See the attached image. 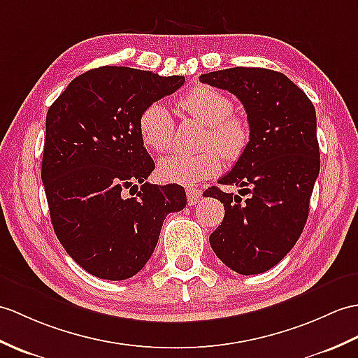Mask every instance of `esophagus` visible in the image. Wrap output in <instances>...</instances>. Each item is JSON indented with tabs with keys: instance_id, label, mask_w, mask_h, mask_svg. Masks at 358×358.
I'll use <instances>...</instances> for the list:
<instances>
[{
	"instance_id": "esophagus-1",
	"label": "esophagus",
	"mask_w": 358,
	"mask_h": 358,
	"mask_svg": "<svg viewBox=\"0 0 358 358\" xmlns=\"http://www.w3.org/2000/svg\"><path fill=\"white\" fill-rule=\"evenodd\" d=\"M186 195H187V203L192 206L195 204L199 198H201L203 192L199 189H195V187H187L186 189Z\"/></svg>"
}]
</instances>
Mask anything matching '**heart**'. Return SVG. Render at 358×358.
Returning <instances> with one entry per match:
<instances>
[{"label": "heart", "mask_w": 358, "mask_h": 358, "mask_svg": "<svg viewBox=\"0 0 358 358\" xmlns=\"http://www.w3.org/2000/svg\"><path fill=\"white\" fill-rule=\"evenodd\" d=\"M178 103L182 113L207 124L203 146L209 149L199 154L164 157L157 166V176L168 185L189 186L218 176L222 166L219 150L227 160H238L250 141V127L245 119L234 114L231 99L212 87H194L181 96ZM173 132L176 122L162 102L149 103L140 113L138 134L141 143L151 151H168L172 146Z\"/></svg>", "instance_id": "heart-1"}]
</instances>
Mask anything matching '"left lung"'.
I'll return each instance as SVG.
<instances>
[{"label":"left lung","instance_id":"obj_1","mask_svg":"<svg viewBox=\"0 0 358 358\" xmlns=\"http://www.w3.org/2000/svg\"><path fill=\"white\" fill-rule=\"evenodd\" d=\"M199 80L235 94L247 113L250 141L218 182L238 195L209 187L204 196L224 204V220L209 241L212 250L239 274L273 268L302 235L320 171L317 122L313 102L285 74L235 69L201 74Z\"/></svg>","mask_w":358,"mask_h":358}]
</instances>
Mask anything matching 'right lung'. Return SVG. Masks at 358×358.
Listing matches in <instances>:
<instances>
[{"label": "right lung", "mask_w": 358, "mask_h": 358, "mask_svg": "<svg viewBox=\"0 0 358 358\" xmlns=\"http://www.w3.org/2000/svg\"><path fill=\"white\" fill-rule=\"evenodd\" d=\"M182 84L185 76L106 65L73 79L48 108L41 178L50 218L65 252L96 278L137 274L168 213L185 209L181 186L146 182L155 164L138 134L143 108Z\"/></svg>", "instance_id": "obj_1"}]
</instances>
